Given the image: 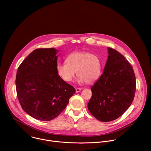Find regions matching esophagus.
Returning <instances> with one entry per match:
<instances>
[{"instance_id":"esophagus-1","label":"esophagus","mask_w":151,"mask_h":151,"mask_svg":"<svg viewBox=\"0 0 151 151\" xmlns=\"http://www.w3.org/2000/svg\"><path fill=\"white\" fill-rule=\"evenodd\" d=\"M81 90H82V88H77L76 89V93H78V92H80Z\"/></svg>"}]
</instances>
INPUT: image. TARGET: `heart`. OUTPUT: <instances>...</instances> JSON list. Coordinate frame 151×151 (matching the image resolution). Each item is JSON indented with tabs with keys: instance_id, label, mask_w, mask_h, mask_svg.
<instances>
[{
	"instance_id": "heart-1",
	"label": "heart",
	"mask_w": 151,
	"mask_h": 151,
	"mask_svg": "<svg viewBox=\"0 0 151 151\" xmlns=\"http://www.w3.org/2000/svg\"><path fill=\"white\" fill-rule=\"evenodd\" d=\"M101 68L100 58L96 55L75 51L66 57V62L58 63L56 70L58 76L65 82H71L77 71L79 82L90 83L99 77Z\"/></svg>"
}]
</instances>
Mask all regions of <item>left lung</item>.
<instances>
[{
    "label": "left lung",
    "instance_id": "8db88e82",
    "mask_svg": "<svg viewBox=\"0 0 151 151\" xmlns=\"http://www.w3.org/2000/svg\"><path fill=\"white\" fill-rule=\"evenodd\" d=\"M103 73L91 87L88 109L101 122L120 117L132 104L136 83L133 67L116 50L108 47Z\"/></svg>",
    "mask_w": 151,
    "mask_h": 151
}]
</instances>
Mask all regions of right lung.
I'll return each instance as SVG.
<instances>
[{
    "label": "right lung",
    "instance_id": "right-lung-1",
    "mask_svg": "<svg viewBox=\"0 0 151 151\" xmlns=\"http://www.w3.org/2000/svg\"><path fill=\"white\" fill-rule=\"evenodd\" d=\"M57 52L53 48L36 49L21 63L17 72L19 104L27 114L38 120L51 121L57 117L76 92L57 72Z\"/></svg>",
    "mask_w": 151,
    "mask_h": 151
}]
</instances>
